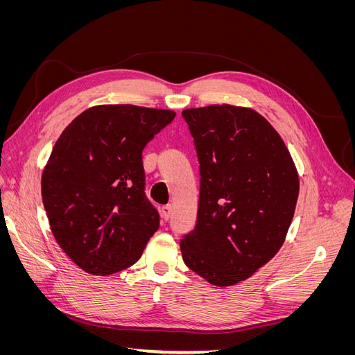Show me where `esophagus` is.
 <instances>
[{
  "mask_svg": "<svg viewBox=\"0 0 355 355\" xmlns=\"http://www.w3.org/2000/svg\"><path fill=\"white\" fill-rule=\"evenodd\" d=\"M161 213H163L164 220H168L171 216V206H164L163 209H161Z\"/></svg>",
  "mask_w": 355,
  "mask_h": 355,
  "instance_id": "34e87169",
  "label": "esophagus"
}]
</instances>
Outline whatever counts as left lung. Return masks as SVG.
Returning <instances> with one entry per match:
<instances>
[{"label": "left lung", "mask_w": 355, "mask_h": 355, "mask_svg": "<svg viewBox=\"0 0 355 355\" xmlns=\"http://www.w3.org/2000/svg\"><path fill=\"white\" fill-rule=\"evenodd\" d=\"M182 116L200 163L196 228L180 240L185 265L232 286L270 262L284 243L299 178L274 127L253 110L210 105Z\"/></svg>", "instance_id": "obj_1"}]
</instances>
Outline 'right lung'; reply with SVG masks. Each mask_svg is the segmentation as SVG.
<instances>
[{
  "label": "right lung",
  "instance_id": "1",
  "mask_svg": "<svg viewBox=\"0 0 355 355\" xmlns=\"http://www.w3.org/2000/svg\"><path fill=\"white\" fill-rule=\"evenodd\" d=\"M135 105L94 106L63 130L41 179L53 235L94 275L132 266L159 228L145 194L142 153L175 118Z\"/></svg>",
  "mask_w": 355,
  "mask_h": 355
}]
</instances>
